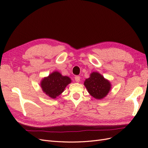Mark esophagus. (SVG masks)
Here are the masks:
<instances>
[{
    "label": "esophagus",
    "instance_id": "obj_1",
    "mask_svg": "<svg viewBox=\"0 0 148 148\" xmlns=\"http://www.w3.org/2000/svg\"><path fill=\"white\" fill-rule=\"evenodd\" d=\"M75 80L77 82H79V81H80V77H79V76H75Z\"/></svg>",
    "mask_w": 148,
    "mask_h": 148
}]
</instances>
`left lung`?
I'll return each instance as SVG.
<instances>
[{
	"label": "left lung",
	"instance_id": "8db88e82",
	"mask_svg": "<svg viewBox=\"0 0 148 148\" xmlns=\"http://www.w3.org/2000/svg\"><path fill=\"white\" fill-rule=\"evenodd\" d=\"M88 92L96 99H101L109 93L110 89V83L97 72H93L90 77L84 83Z\"/></svg>",
	"mask_w": 148,
	"mask_h": 148
}]
</instances>
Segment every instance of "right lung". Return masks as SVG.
<instances>
[{
  "mask_svg": "<svg viewBox=\"0 0 148 148\" xmlns=\"http://www.w3.org/2000/svg\"><path fill=\"white\" fill-rule=\"evenodd\" d=\"M70 83L69 77L62 76L59 72L55 71L42 79L41 86L46 95L54 99L64 91L65 87Z\"/></svg>",
  "mask_w": 148,
  "mask_h": 148,
  "instance_id": "1",
  "label": "right lung"
}]
</instances>
